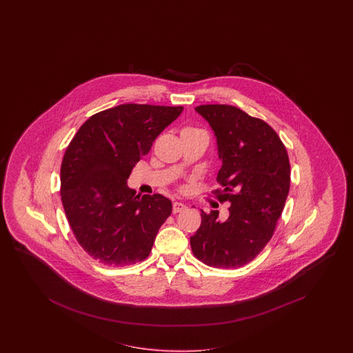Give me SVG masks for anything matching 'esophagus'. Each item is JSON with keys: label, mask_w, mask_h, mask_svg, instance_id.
Segmentation results:
<instances>
[{"label": "esophagus", "mask_w": 353, "mask_h": 353, "mask_svg": "<svg viewBox=\"0 0 353 353\" xmlns=\"http://www.w3.org/2000/svg\"><path fill=\"white\" fill-rule=\"evenodd\" d=\"M188 207L185 205V204L181 203V202H174L173 203V214H179V212H181V211H183V210H186Z\"/></svg>", "instance_id": "34e87169"}]
</instances>
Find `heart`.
Instances as JSON below:
<instances>
[{"label":"heart","instance_id":"1","mask_svg":"<svg viewBox=\"0 0 353 353\" xmlns=\"http://www.w3.org/2000/svg\"><path fill=\"white\" fill-rule=\"evenodd\" d=\"M190 130H198L196 128H192V127H188V128L183 129L182 132H190Z\"/></svg>","mask_w":353,"mask_h":353}]
</instances>
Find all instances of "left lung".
Segmentation results:
<instances>
[{
  "label": "left lung",
  "instance_id": "1",
  "mask_svg": "<svg viewBox=\"0 0 353 353\" xmlns=\"http://www.w3.org/2000/svg\"><path fill=\"white\" fill-rule=\"evenodd\" d=\"M214 132L219 158L220 202H230L229 217L205 214L190 236L192 254L205 265H246L267 246L283 211L290 189V161L277 133L261 119L229 105L195 107Z\"/></svg>",
  "mask_w": 353,
  "mask_h": 353
}]
</instances>
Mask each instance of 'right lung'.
<instances>
[{
    "label": "right lung",
    "instance_id": "right-lung-1",
    "mask_svg": "<svg viewBox=\"0 0 353 353\" xmlns=\"http://www.w3.org/2000/svg\"><path fill=\"white\" fill-rule=\"evenodd\" d=\"M182 110L112 107L88 119L70 142L61 167L64 212L79 245L98 263L124 267L149 256L172 202L161 194L136 195L127 181Z\"/></svg>",
    "mask_w": 353,
    "mask_h": 353
}]
</instances>
